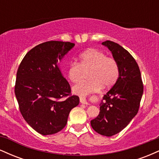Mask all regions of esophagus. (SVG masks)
<instances>
[{"instance_id":"esophagus-1","label":"esophagus","mask_w":159,"mask_h":159,"mask_svg":"<svg viewBox=\"0 0 159 159\" xmlns=\"http://www.w3.org/2000/svg\"><path fill=\"white\" fill-rule=\"evenodd\" d=\"M80 102L81 104H84V105H88L87 102L86 101L85 97H83V96H81V97H80Z\"/></svg>"}]
</instances>
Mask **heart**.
<instances>
[{
    "instance_id": "b5f03b06",
    "label": "heart",
    "mask_w": 159,
    "mask_h": 159,
    "mask_svg": "<svg viewBox=\"0 0 159 159\" xmlns=\"http://www.w3.org/2000/svg\"><path fill=\"white\" fill-rule=\"evenodd\" d=\"M78 63L72 62L67 69V76L72 83H78L88 71L90 79L73 87L75 93L84 96L97 91L103 87L110 88L119 77V66L114 58L107 57L102 51L90 48L81 53Z\"/></svg>"
}]
</instances>
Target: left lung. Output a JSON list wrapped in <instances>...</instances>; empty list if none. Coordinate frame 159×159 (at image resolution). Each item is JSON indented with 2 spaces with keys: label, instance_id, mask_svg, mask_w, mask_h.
<instances>
[{
  "label": "left lung",
  "instance_id": "8db88e82",
  "mask_svg": "<svg viewBox=\"0 0 159 159\" xmlns=\"http://www.w3.org/2000/svg\"><path fill=\"white\" fill-rule=\"evenodd\" d=\"M119 66V78L100 103L99 114L91 120V126L102 135L111 137L127 126L138 114L143 92L139 66L131 54L121 45L106 40Z\"/></svg>",
  "mask_w": 159,
  "mask_h": 159
}]
</instances>
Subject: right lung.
<instances>
[{"label": "right lung", "instance_id": "right-lung-1", "mask_svg": "<svg viewBox=\"0 0 159 159\" xmlns=\"http://www.w3.org/2000/svg\"><path fill=\"white\" fill-rule=\"evenodd\" d=\"M70 42L48 41L30 49L16 74L15 94L20 112L29 125L43 135L66 126L71 110L79 104L57 62L72 48Z\"/></svg>", "mask_w": 159, "mask_h": 159}]
</instances>
